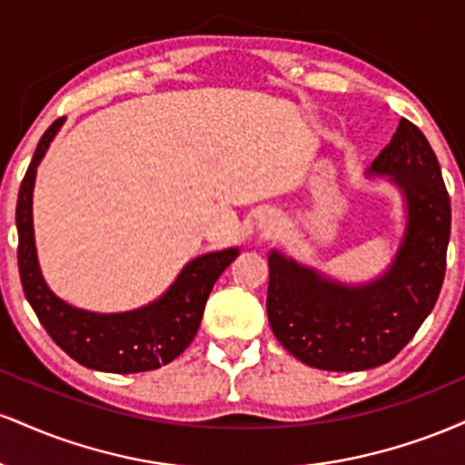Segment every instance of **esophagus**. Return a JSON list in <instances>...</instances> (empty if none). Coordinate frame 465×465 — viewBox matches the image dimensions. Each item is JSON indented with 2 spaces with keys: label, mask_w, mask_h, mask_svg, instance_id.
I'll return each mask as SVG.
<instances>
[{
  "label": "esophagus",
  "mask_w": 465,
  "mask_h": 465,
  "mask_svg": "<svg viewBox=\"0 0 465 465\" xmlns=\"http://www.w3.org/2000/svg\"><path fill=\"white\" fill-rule=\"evenodd\" d=\"M277 225V218L273 212H262V214H258L255 218V229L260 232V236H266V233H271Z\"/></svg>",
  "instance_id": "esophagus-1"
}]
</instances>
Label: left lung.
Here are the masks:
<instances>
[{"instance_id":"obj_1","label":"left lung","mask_w":465,"mask_h":465,"mask_svg":"<svg viewBox=\"0 0 465 465\" xmlns=\"http://www.w3.org/2000/svg\"><path fill=\"white\" fill-rule=\"evenodd\" d=\"M367 177H385L404 203L402 240L381 275L348 284L282 251L269 253L271 330L295 359L317 370L385 365L433 311L444 282L450 199L424 133L402 117Z\"/></svg>"}]
</instances>
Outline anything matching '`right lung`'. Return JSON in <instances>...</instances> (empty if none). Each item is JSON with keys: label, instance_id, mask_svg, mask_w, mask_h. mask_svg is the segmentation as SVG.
Segmentation results:
<instances>
[{"label": "right lung", "instance_id": "obj_1", "mask_svg": "<svg viewBox=\"0 0 465 465\" xmlns=\"http://www.w3.org/2000/svg\"><path fill=\"white\" fill-rule=\"evenodd\" d=\"M58 117L41 137L17 199L19 275L25 300L39 322L65 354L89 370L111 373L151 371L168 365L192 343L199 330L207 297L223 271L240 255L238 247L210 251L190 260L163 295L126 312H92L72 306L52 292L39 266L32 223V192L36 168L61 131Z\"/></svg>", "mask_w": 465, "mask_h": 465}]
</instances>
